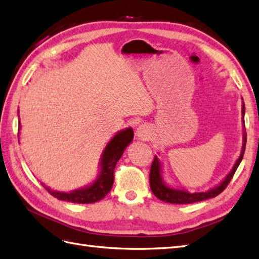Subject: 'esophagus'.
Listing matches in <instances>:
<instances>
[{"label": "esophagus", "mask_w": 259, "mask_h": 259, "mask_svg": "<svg viewBox=\"0 0 259 259\" xmlns=\"http://www.w3.org/2000/svg\"><path fill=\"white\" fill-rule=\"evenodd\" d=\"M136 136H137V138L139 140L146 141V140H149L150 138H151L152 131H151V129H150L149 125H147V124H140L139 127H138L137 130H136Z\"/></svg>", "instance_id": "esophagus-1"}]
</instances>
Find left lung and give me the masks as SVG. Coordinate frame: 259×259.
Returning <instances> with one entry per match:
<instances>
[{"mask_svg": "<svg viewBox=\"0 0 259 259\" xmlns=\"http://www.w3.org/2000/svg\"><path fill=\"white\" fill-rule=\"evenodd\" d=\"M245 104L242 98V125H243V144H242V150H240L239 157L235 161V164L232 167L230 173L223 179V181H221L218 185H215L214 188L209 189L205 192H194V193H191L188 190L185 189H179L174 188L167 184L164 179H163V167H162V162L160 161L158 155H154V160L152 162L151 170H150V188L153 192V194L157 196L159 200L166 202V203H172V204H191L195 202H201L204 200H207V198H212L218 196L220 193H222L226 186L230 183L232 180L234 173L237 170L240 162L243 160L245 148H246V131H245ZM160 154V153H158Z\"/></svg>", "mask_w": 259, "mask_h": 259, "instance_id": "8db88e82", "label": "left lung"}]
</instances>
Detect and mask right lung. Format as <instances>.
Segmentation results:
<instances>
[{
  "label": "right lung",
  "mask_w": 259,
  "mask_h": 259,
  "mask_svg": "<svg viewBox=\"0 0 259 259\" xmlns=\"http://www.w3.org/2000/svg\"><path fill=\"white\" fill-rule=\"evenodd\" d=\"M19 113V110H17ZM20 118V116H19ZM21 130V122L19 124V131ZM134 140V129L131 127L119 130L113 136L110 141L106 144L104 151L101 153L99 160V170L98 174L93 182L70 192H61L52 190L44 183L41 185L50 192V193L61 201L88 204L95 203L102 200L108 193H109L113 184V174H115V167L119 159L122 157L124 150Z\"/></svg>",
  "instance_id": "1"
}]
</instances>
